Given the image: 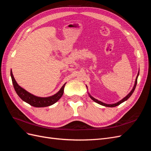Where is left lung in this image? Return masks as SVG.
I'll return each instance as SVG.
<instances>
[{
  "instance_id": "8db88e82",
  "label": "left lung",
  "mask_w": 151,
  "mask_h": 151,
  "mask_svg": "<svg viewBox=\"0 0 151 151\" xmlns=\"http://www.w3.org/2000/svg\"><path fill=\"white\" fill-rule=\"evenodd\" d=\"M139 75V72H138V74H137V77H136V79H135V84H134V87H133V88H132V91H130V92L129 94H128L126 96H125V98H123L122 99L120 100V101H118V102H117V103H113V104H106V103H104L101 102V101H99V100H98V99H95V98H93V97L92 96H91L89 93H88V94H89V97L91 98V99L93 100V101H94V102H96V103H98V104H99L102 105V106H106V107H115V106H118V105L120 104L121 103H123L124 101H127V100L131 96L132 94H133L134 91V90H135V87H136L137 83V78H138ZM86 87H87V86H86Z\"/></svg>"
}]
</instances>
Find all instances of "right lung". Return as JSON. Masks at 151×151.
<instances>
[{"label": "right lung", "instance_id": "1", "mask_svg": "<svg viewBox=\"0 0 151 151\" xmlns=\"http://www.w3.org/2000/svg\"><path fill=\"white\" fill-rule=\"evenodd\" d=\"M11 76L14 86V88L17 94L19 96V98L22 101L28 103L29 104L31 105V106L38 108L51 106V105L57 102L62 96L63 94V91H64L65 85L66 84V83L63 84L60 89L58 91V92H57L56 94H55L53 96H51L45 98L38 97L29 93L28 91L21 88L20 86L18 85L14 77L12 70H11Z\"/></svg>", "mask_w": 151, "mask_h": 151}]
</instances>
